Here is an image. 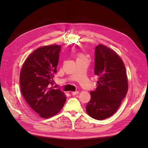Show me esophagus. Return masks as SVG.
<instances>
[{"instance_id": "34e87169", "label": "esophagus", "mask_w": 148, "mask_h": 148, "mask_svg": "<svg viewBox=\"0 0 148 148\" xmlns=\"http://www.w3.org/2000/svg\"><path fill=\"white\" fill-rule=\"evenodd\" d=\"M78 93H79V92H78L77 91V92H71V94H72V95H73V96L77 95V94H78Z\"/></svg>"}]
</instances>
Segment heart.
Here are the masks:
<instances>
[{
	"mask_svg": "<svg viewBox=\"0 0 148 148\" xmlns=\"http://www.w3.org/2000/svg\"><path fill=\"white\" fill-rule=\"evenodd\" d=\"M83 58L82 55H80V56H79V58Z\"/></svg>",
	"mask_w": 148,
	"mask_h": 148,
	"instance_id": "b5f03b06",
	"label": "heart"
}]
</instances>
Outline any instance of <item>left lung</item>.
Returning a JSON list of instances; mask_svg holds the SVG:
<instances>
[{
    "label": "left lung",
    "instance_id": "left-lung-1",
    "mask_svg": "<svg viewBox=\"0 0 148 148\" xmlns=\"http://www.w3.org/2000/svg\"><path fill=\"white\" fill-rule=\"evenodd\" d=\"M94 71L98 76L97 87L90 92L91 100L86 109L91 117L102 120L114 114L126 97L127 76L121 58L102 45L95 47Z\"/></svg>",
    "mask_w": 148,
    "mask_h": 148
}]
</instances>
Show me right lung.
Instances as JSON below:
<instances>
[{"instance_id":"right-lung-1","label":"right lung","mask_w":148,"mask_h":148,"mask_svg":"<svg viewBox=\"0 0 148 148\" xmlns=\"http://www.w3.org/2000/svg\"><path fill=\"white\" fill-rule=\"evenodd\" d=\"M61 48L60 46L51 45L36 49L28 56L20 72L22 95L41 118L57 114L66 100L64 93L53 86Z\"/></svg>"}]
</instances>
